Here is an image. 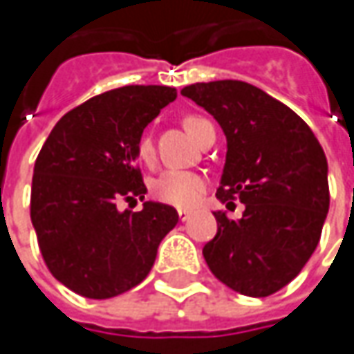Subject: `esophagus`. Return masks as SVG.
<instances>
[{"instance_id":"34e87169","label":"esophagus","mask_w":354,"mask_h":354,"mask_svg":"<svg viewBox=\"0 0 354 354\" xmlns=\"http://www.w3.org/2000/svg\"><path fill=\"white\" fill-rule=\"evenodd\" d=\"M179 218H181V223H185V221H189V216H191V211H187V209H179Z\"/></svg>"}]
</instances>
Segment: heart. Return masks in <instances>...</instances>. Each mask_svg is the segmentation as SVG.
Instances as JSON below:
<instances>
[{
  "label": "heart",
  "instance_id": "heart-1",
  "mask_svg": "<svg viewBox=\"0 0 354 354\" xmlns=\"http://www.w3.org/2000/svg\"><path fill=\"white\" fill-rule=\"evenodd\" d=\"M203 122L205 120L197 116L185 118V128L195 138V131ZM138 157L143 163H149L153 159V143L147 136L138 143ZM203 191H205V179L198 173L183 169H171L161 173L151 187V193L157 201L171 205V207H179V209L195 207Z\"/></svg>",
  "mask_w": 354,
  "mask_h": 354
}]
</instances>
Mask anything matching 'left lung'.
<instances>
[{
  "mask_svg": "<svg viewBox=\"0 0 354 354\" xmlns=\"http://www.w3.org/2000/svg\"><path fill=\"white\" fill-rule=\"evenodd\" d=\"M226 136L216 198L244 203L238 221L214 211L218 232L205 244L211 272L230 290L266 297L288 286L315 252L329 212L327 157L306 122L242 80L185 86Z\"/></svg>",
  "mask_w": 354,
  "mask_h": 354,
  "instance_id": "1",
  "label": "left lung"
}]
</instances>
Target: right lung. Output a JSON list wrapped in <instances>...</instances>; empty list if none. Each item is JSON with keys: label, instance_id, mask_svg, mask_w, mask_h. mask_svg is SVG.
Segmentation results:
<instances>
[{"label": "right lung", "instance_id": "1", "mask_svg": "<svg viewBox=\"0 0 354 354\" xmlns=\"http://www.w3.org/2000/svg\"><path fill=\"white\" fill-rule=\"evenodd\" d=\"M177 98L171 86H122L66 112L35 161L31 223L55 278L90 299H108L142 283L177 211L143 198L138 143L145 126Z\"/></svg>", "mask_w": 354, "mask_h": 354}]
</instances>
